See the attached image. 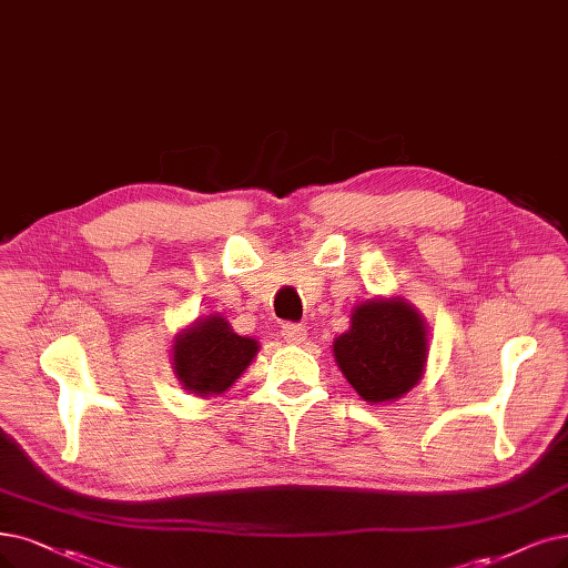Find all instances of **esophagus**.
Instances as JSON below:
<instances>
[{"instance_id": "obj_1", "label": "esophagus", "mask_w": 568, "mask_h": 568, "mask_svg": "<svg viewBox=\"0 0 568 568\" xmlns=\"http://www.w3.org/2000/svg\"><path fill=\"white\" fill-rule=\"evenodd\" d=\"M281 334H283V339L290 342V344H302L304 337H306V329L300 323H285Z\"/></svg>"}]
</instances>
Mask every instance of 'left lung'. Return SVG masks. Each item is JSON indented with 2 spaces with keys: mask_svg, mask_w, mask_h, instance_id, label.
Segmentation results:
<instances>
[{
  "mask_svg": "<svg viewBox=\"0 0 568 568\" xmlns=\"http://www.w3.org/2000/svg\"><path fill=\"white\" fill-rule=\"evenodd\" d=\"M426 348L422 316L407 302L379 300L355 308L351 329L334 342V358L361 397L386 403L422 379Z\"/></svg>",
  "mask_w": 568,
  "mask_h": 568,
  "instance_id": "8db88e82",
  "label": "left lung"
}]
</instances>
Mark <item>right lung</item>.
<instances>
[{"instance_id":"right-lung-1","label":"right lung","mask_w":568,"mask_h":568,"mask_svg":"<svg viewBox=\"0 0 568 568\" xmlns=\"http://www.w3.org/2000/svg\"><path fill=\"white\" fill-rule=\"evenodd\" d=\"M257 342L231 332L220 316H210L180 334L173 348L178 379L196 395H217L234 384L255 358Z\"/></svg>"}]
</instances>
